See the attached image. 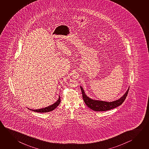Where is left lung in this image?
Returning a JSON list of instances; mask_svg holds the SVG:
<instances>
[{
    "label": "left lung",
    "mask_w": 149,
    "mask_h": 149,
    "mask_svg": "<svg viewBox=\"0 0 149 149\" xmlns=\"http://www.w3.org/2000/svg\"><path fill=\"white\" fill-rule=\"evenodd\" d=\"M81 91L82 93V96L84 101L87 107L91 108V109L96 111H104L109 110L115 108L123 104L125 101L126 97L128 95L129 89L125 93V94L120 99L112 102H106L99 100H95L89 98L85 94L83 89L81 87Z\"/></svg>",
    "instance_id": "left-lung-1"
}]
</instances>
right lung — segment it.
I'll list each match as a JSON object with an SVG mask.
<instances>
[{
	"mask_svg": "<svg viewBox=\"0 0 149 149\" xmlns=\"http://www.w3.org/2000/svg\"><path fill=\"white\" fill-rule=\"evenodd\" d=\"M61 102V98L60 96H59V98L58 99V101L55 102L54 104H53L51 106H50L49 107H45L44 108H42V109H36V110H31L33 111L37 112H50L52 111L54 109H55V108L56 107H58V104H60Z\"/></svg>",
	"mask_w": 149,
	"mask_h": 149,
	"instance_id": "obj_1",
	"label": "right lung"
}]
</instances>
